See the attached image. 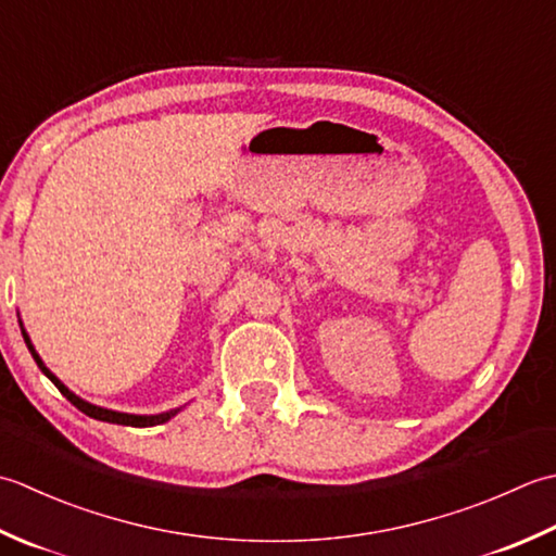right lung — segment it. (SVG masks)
<instances>
[{
	"mask_svg": "<svg viewBox=\"0 0 556 556\" xmlns=\"http://www.w3.org/2000/svg\"><path fill=\"white\" fill-rule=\"evenodd\" d=\"M21 324V321H18ZM21 333H24V341H26V345H28V350H30V355H33V359H36V365L40 367V371L45 374V377H48L56 389L62 391V395L66 401H70L72 405H76L78 410L81 413H86L88 417H93V420H100V422H112V425H124V427H155V425H163V422H167V420H173V417L182 410V407H173V410H167V413H157V415H134V413H119V410H110V407H100V405H93V403H88V401H84L81 395H76L74 391H70L64 387V383L54 377V374L45 367V362H42V357L36 353V348H33V343H30V336L26 333V328H24V324H21Z\"/></svg>",
	"mask_w": 556,
	"mask_h": 556,
	"instance_id": "1",
	"label": "right lung"
}]
</instances>
